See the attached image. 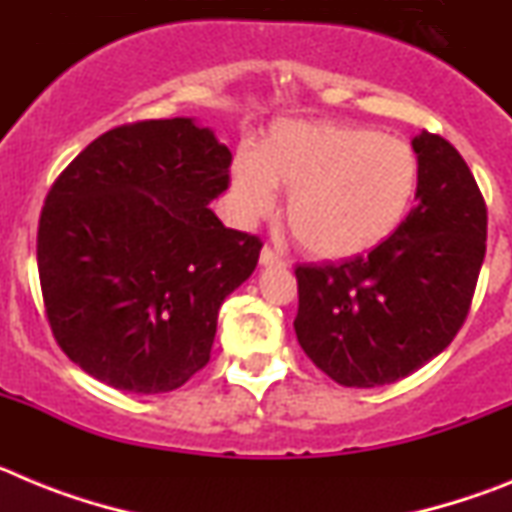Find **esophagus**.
I'll return each instance as SVG.
<instances>
[{
	"label": "esophagus",
	"mask_w": 512,
	"mask_h": 512,
	"mask_svg": "<svg viewBox=\"0 0 512 512\" xmlns=\"http://www.w3.org/2000/svg\"><path fill=\"white\" fill-rule=\"evenodd\" d=\"M261 264H264V266L284 264V259H282V256H279V253H277V251H274V248L264 246V248H261Z\"/></svg>",
	"instance_id": "esophagus-1"
}]
</instances>
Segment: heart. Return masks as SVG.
<instances>
[{
    "instance_id": "obj_1",
    "label": "heart",
    "mask_w": 512,
    "mask_h": 512,
    "mask_svg": "<svg viewBox=\"0 0 512 512\" xmlns=\"http://www.w3.org/2000/svg\"><path fill=\"white\" fill-rule=\"evenodd\" d=\"M230 187L243 217H259L287 189V225L318 259L372 251L418 197L420 158L408 140L361 125L284 120L256 153L241 151Z\"/></svg>"
}]
</instances>
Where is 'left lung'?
Segmentation results:
<instances>
[{
    "label": "left lung",
    "mask_w": 512,
    "mask_h": 512,
    "mask_svg": "<svg viewBox=\"0 0 512 512\" xmlns=\"http://www.w3.org/2000/svg\"><path fill=\"white\" fill-rule=\"evenodd\" d=\"M418 205L366 256L295 269V333L307 359L343 387L408 377L454 341L487 251V205L449 140L413 138Z\"/></svg>",
    "instance_id": "1"
}]
</instances>
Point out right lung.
Listing matches in <instances>:
<instances>
[{"instance_id": "right-lung-1", "label": "right lung", "mask_w": 512, "mask_h": 512, "mask_svg": "<svg viewBox=\"0 0 512 512\" xmlns=\"http://www.w3.org/2000/svg\"><path fill=\"white\" fill-rule=\"evenodd\" d=\"M230 161L192 117L143 120L99 135L53 182L38 225L45 315L94 379L158 395L210 361L217 310L264 246L207 207Z\"/></svg>"}]
</instances>
